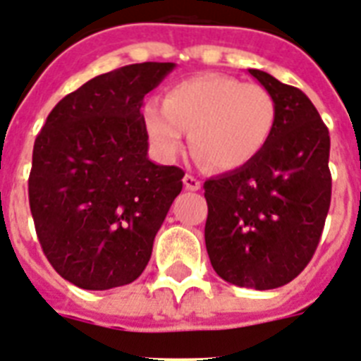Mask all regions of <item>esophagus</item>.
Returning a JSON list of instances; mask_svg holds the SVG:
<instances>
[{"mask_svg":"<svg viewBox=\"0 0 361 361\" xmlns=\"http://www.w3.org/2000/svg\"><path fill=\"white\" fill-rule=\"evenodd\" d=\"M183 185H185V189H189V190H200V187H202V181H200L198 178H195V176L185 174V178H183Z\"/></svg>","mask_w":361,"mask_h":361,"instance_id":"esophagus-1","label":"esophagus"}]
</instances>
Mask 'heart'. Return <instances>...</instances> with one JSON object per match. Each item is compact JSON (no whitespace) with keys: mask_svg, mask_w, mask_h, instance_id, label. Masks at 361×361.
Wrapping results in <instances>:
<instances>
[{"mask_svg":"<svg viewBox=\"0 0 361 361\" xmlns=\"http://www.w3.org/2000/svg\"><path fill=\"white\" fill-rule=\"evenodd\" d=\"M143 123L157 154L174 159L190 147L216 171L250 165L268 145L277 123L274 95L260 84L205 73L172 84L165 102L148 101Z\"/></svg>","mask_w":361,"mask_h":361,"instance_id":"1","label":"heart"}]
</instances>
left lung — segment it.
<instances>
[{"label":"left lung","mask_w":361,"mask_h":361,"mask_svg":"<svg viewBox=\"0 0 361 361\" xmlns=\"http://www.w3.org/2000/svg\"><path fill=\"white\" fill-rule=\"evenodd\" d=\"M275 99L277 123L250 165L204 183L205 247L224 281L242 288L288 284L310 262L330 207V135L301 90L247 69Z\"/></svg>","instance_id":"left-lung-1"}]
</instances>
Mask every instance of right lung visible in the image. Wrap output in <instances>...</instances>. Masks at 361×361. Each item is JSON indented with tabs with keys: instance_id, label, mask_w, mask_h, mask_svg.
Instances as JSON below:
<instances>
[{
	"instance_id": "obj_1",
	"label": "right lung",
	"mask_w": 361,
	"mask_h": 361,
	"mask_svg": "<svg viewBox=\"0 0 361 361\" xmlns=\"http://www.w3.org/2000/svg\"><path fill=\"white\" fill-rule=\"evenodd\" d=\"M176 68L124 66L87 80L47 115L32 150L29 205L45 257L84 290L134 283L183 174L148 159L141 106Z\"/></svg>"
}]
</instances>
